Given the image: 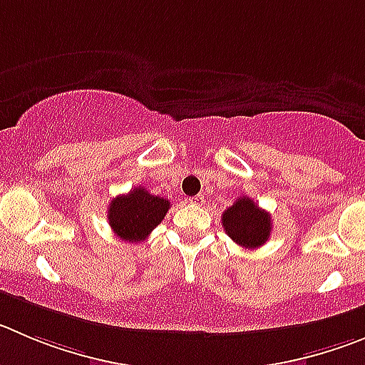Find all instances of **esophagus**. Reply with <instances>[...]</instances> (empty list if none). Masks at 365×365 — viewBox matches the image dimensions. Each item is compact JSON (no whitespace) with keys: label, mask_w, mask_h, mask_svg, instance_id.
Returning a JSON list of instances; mask_svg holds the SVG:
<instances>
[{"label":"esophagus","mask_w":365,"mask_h":365,"mask_svg":"<svg viewBox=\"0 0 365 365\" xmlns=\"http://www.w3.org/2000/svg\"><path fill=\"white\" fill-rule=\"evenodd\" d=\"M189 202L192 203V205H198V207H202V205H205L207 198H205V196H203V194H198V196H192V198H190Z\"/></svg>","instance_id":"esophagus-1"}]
</instances>
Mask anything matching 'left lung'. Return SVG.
I'll list each match as a JSON object with an SVG mask.
<instances>
[{
  "mask_svg": "<svg viewBox=\"0 0 365 365\" xmlns=\"http://www.w3.org/2000/svg\"><path fill=\"white\" fill-rule=\"evenodd\" d=\"M221 223L230 240L245 248L261 247L267 243L272 232L270 214L248 196L237 198L232 207L225 210Z\"/></svg>",
  "mask_w": 365,
  "mask_h": 365,
  "instance_id": "8db88e82",
  "label": "left lung"
}]
</instances>
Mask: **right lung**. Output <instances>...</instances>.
I'll use <instances>...</instances> for the list:
<instances>
[{
    "label": "right lung",
    "instance_id": "obj_1",
    "mask_svg": "<svg viewBox=\"0 0 365 365\" xmlns=\"http://www.w3.org/2000/svg\"><path fill=\"white\" fill-rule=\"evenodd\" d=\"M169 207L171 203L167 198L155 196L144 187H136L111 200L108 221L117 237L129 243H140L162 223Z\"/></svg>",
    "mask_w": 365,
    "mask_h": 365
}]
</instances>
